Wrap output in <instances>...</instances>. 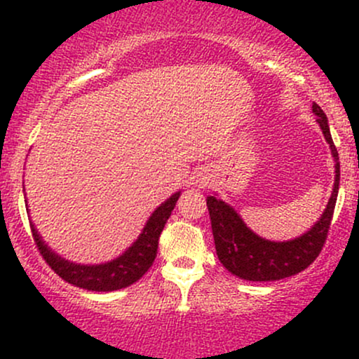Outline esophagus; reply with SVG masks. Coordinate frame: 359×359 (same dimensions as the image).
I'll return each instance as SVG.
<instances>
[{
    "label": "esophagus",
    "mask_w": 359,
    "mask_h": 359,
    "mask_svg": "<svg viewBox=\"0 0 359 359\" xmlns=\"http://www.w3.org/2000/svg\"><path fill=\"white\" fill-rule=\"evenodd\" d=\"M205 179H208V177H201V175H197V179H196V185H199V187H204L205 184Z\"/></svg>",
    "instance_id": "1"
}]
</instances>
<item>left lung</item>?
Instances as JSON below:
<instances>
[{
    "label": "left lung",
    "mask_w": 359,
    "mask_h": 359,
    "mask_svg": "<svg viewBox=\"0 0 359 359\" xmlns=\"http://www.w3.org/2000/svg\"><path fill=\"white\" fill-rule=\"evenodd\" d=\"M312 113L317 116V123H319L325 142L329 143L331 154L334 156L336 175L329 203L325 205L324 212L320 214L319 221H316V224L309 231L288 241L265 240L251 231L241 219L240 214L234 211L233 205L226 204L216 196H209L205 199L209 217H211L217 258L226 270L243 280L273 282V280L292 277V275L306 270L323 250L332 214H334L337 191H339V156H337L324 111L314 102Z\"/></svg>",
    "instance_id": "left-lung-1"
}]
</instances>
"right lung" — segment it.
<instances>
[{
	"label": "right lung",
	"instance_id": "right-lung-1",
	"mask_svg": "<svg viewBox=\"0 0 359 359\" xmlns=\"http://www.w3.org/2000/svg\"><path fill=\"white\" fill-rule=\"evenodd\" d=\"M179 197L180 191L172 194L165 203L160 204L151 212V216L148 217L147 224L143 226L140 236L125 253H121L118 258L111 259V262L100 263V265H81V263H74L62 258L60 255H57L42 240V236L36 231L34 222H30L32 233H34L35 245L39 246L45 262L65 282L72 283L74 287L86 288V290L93 292L119 290V288L130 287L131 283L142 278L151 266V263H154L156 257L160 233L165 228V222L170 217L172 211H174Z\"/></svg>",
	"mask_w": 359,
	"mask_h": 359
}]
</instances>
